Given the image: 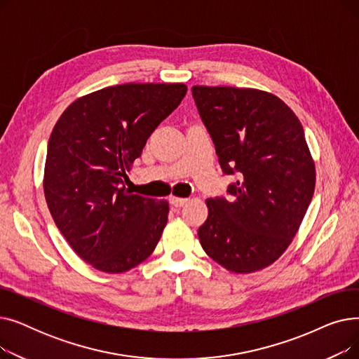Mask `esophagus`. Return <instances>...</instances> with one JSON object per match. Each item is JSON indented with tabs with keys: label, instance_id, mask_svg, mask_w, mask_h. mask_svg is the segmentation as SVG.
Returning <instances> with one entry per match:
<instances>
[{
	"label": "esophagus",
	"instance_id": "obj_1",
	"mask_svg": "<svg viewBox=\"0 0 359 359\" xmlns=\"http://www.w3.org/2000/svg\"><path fill=\"white\" fill-rule=\"evenodd\" d=\"M186 202H187L186 198H177V196L170 198V203H172L173 206H176V208H180V206H183Z\"/></svg>",
	"mask_w": 359,
	"mask_h": 359
}]
</instances>
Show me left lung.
I'll return each instance as SVG.
<instances>
[{
	"instance_id": "8db88e82",
	"label": "left lung",
	"mask_w": 359,
	"mask_h": 359,
	"mask_svg": "<svg viewBox=\"0 0 359 359\" xmlns=\"http://www.w3.org/2000/svg\"><path fill=\"white\" fill-rule=\"evenodd\" d=\"M192 96L231 198L206 199L198 230L211 259L234 273L266 268L287 250L311 202L316 167L295 113L266 91L194 86Z\"/></svg>"
}]
</instances>
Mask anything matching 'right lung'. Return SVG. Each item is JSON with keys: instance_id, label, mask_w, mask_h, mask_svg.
Masks as SVG:
<instances>
[{"instance_id": "obj_1", "label": "right lung", "mask_w": 359, "mask_h": 359, "mask_svg": "<svg viewBox=\"0 0 359 359\" xmlns=\"http://www.w3.org/2000/svg\"><path fill=\"white\" fill-rule=\"evenodd\" d=\"M184 84H121L72 102L56 122L45 163L50 215L93 268L122 273L154 252L168 202L130 194L125 182L154 129L183 100Z\"/></svg>"}]
</instances>
